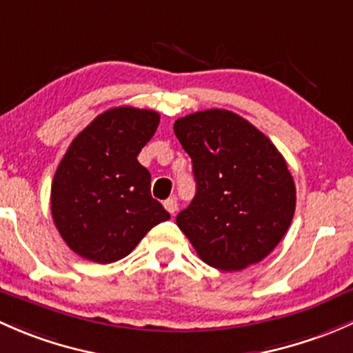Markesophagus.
Returning <instances> with one entry per match:
<instances>
[{
    "mask_svg": "<svg viewBox=\"0 0 353 353\" xmlns=\"http://www.w3.org/2000/svg\"><path fill=\"white\" fill-rule=\"evenodd\" d=\"M165 209L168 210L170 214H175L176 209H178V202L175 197H170L168 201H165Z\"/></svg>",
    "mask_w": 353,
    "mask_h": 353,
    "instance_id": "1",
    "label": "esophagus"
}]
</instances>
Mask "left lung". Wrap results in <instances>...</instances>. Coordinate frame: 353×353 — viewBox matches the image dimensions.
Listing matches in <instances>:
<instances>
[{
    "label": "left lung",
    "instance_id": "1",
    "mask_svg": "<svg viewBox=\"0 0 353 353\" xmlns=\"http://www.w3.org/2000/svg\"><path fill=\"white\" fill-rule=\"evenodd\" d=\"M192 158L194 201L176 224L197 255L219 270H241L281 243L296 210L284 156L246 119L224 108L195 112L173 125Z\"/></svg>",
    "mask_w": 353,
    "mask_h": 353
}]
</instances>
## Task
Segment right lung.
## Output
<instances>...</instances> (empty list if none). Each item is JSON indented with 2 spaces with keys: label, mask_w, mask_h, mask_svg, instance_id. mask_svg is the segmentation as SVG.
I'll return each mask as SVG.
<instances>
[{
  "label": "right lung",
  "mask_w": 353,
  "mask_h": 353,
  "mask_svg": "<svg viewBox=\"0 0 353 353\" xmlns=\"http://www.w3.org/2000/svg\"><path fill=\"white\" fill-rule=\"evenodd\" d=\"M159 123L154 110L115 107L72 139L50 188L54 224L76 255L97 263L127 256L146 232L170 219L151 197L139 161Z\"/></svg>",
  "instance_id": "1"
}]
</instances>
